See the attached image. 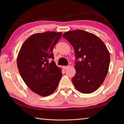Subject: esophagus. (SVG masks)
<instances>
[{
    "instance_id": "34e87169",
    "label": "esophagus",
    "mask_w": 124,
    "mask_h": 124,
    "mask_svg": "<svg viewBox=\"0 0 124 124\" xmlns=\"http://www.w3.org/2000/svg\"><path fill=\"white\" fill-rule=\"evenodd\" d=\"M69 67H70V66H63V68L64 69H67L68 68H69Z\"/></svg>"
}]
</instances>
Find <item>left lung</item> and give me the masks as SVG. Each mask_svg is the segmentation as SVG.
<instances>
[{
  "label": "left lung",
  "instance_id": "obj_1",
  "mask_svg": "<svg viewBox=\"0 0 124 124\" xmlns=\"http://www.w3.org/2000/svg\"><path fill=\"white\" fill-rule=\"evenodd\" d=\"M62 37L75 50L76 72L72 78L75 87L83 94L95 92L108 72L110 54L107 47L98 36L83 30L65 32Z\"/></svg>",
  "mask_w": 124,
  "mask_h": 124
}]
</instances>
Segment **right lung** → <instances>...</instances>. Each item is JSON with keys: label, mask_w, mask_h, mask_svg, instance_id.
Instances as JSON below:
<instances>
[{"label": "right lung", "mask_w": 124, "mask_h": 124, "mask_svg": "<svg viewBox=\"0 0 124 124\" xmlns=\"http://www.w3.org/2000/svg\"><path fill=\"white\" fill-rule=\"evenodd\" d=\"M62 36V32L55 31L32 34L18 52L19 72L26 85L40 96L51 95L62 77V69L53 60V48Z\"/></svg>", "instance_id": "right-lung-1"}]
</instances>
